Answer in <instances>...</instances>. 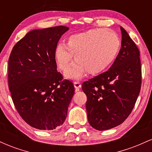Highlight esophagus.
Masks as SVG:
<instances>
[{"label": "esophagus", "mask_w": 152, "mask_h": 152, "mask_svg": "<svg viewBox=\"0 0 152 152\" xmlns=\"http://www.w3.org/2000/svg\"><path fill=\"white\" fill-rule=\"evenodd\" d=\"M74 87L76 88V91H79V88L81 87V84L79 81H75L74 83Z\"/></svg>", "instance_id": "obj_1"}]
</instances>
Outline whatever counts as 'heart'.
Segmentation results:
<instances>
[{"label":"heart","instance_id":"1","mask_svg":"<svg viewBox=\"0 0 152 152\" xmlns=\"http://www.w3.org/2000/svg\"><path fill=\"white\" fill-rule=\"evenodd\" d=\"M121 42L116 33L106 28L91 29L71 35L66 43H59L54 51L58 68L66 71L74 56L76 63L66 73V76L78 79L85 71L99 74L112 64L119 50Z\"/></svg>","mask_w":152,"mask_h":152}]
</instances>
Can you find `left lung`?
<instances>
[{
    "label": "left lung",
    "mask_w": 152,
    "mask_h": 152,
    "mask_svg": "<svg viewBox=\"0 0 152 152\" xmlns=\"http://www.w3.org/2000/svg\"><path fill=\"white\" fill-rule=\"evenodd\" d=\"M121 48L106 72L83 82L88 121L96 130H108L123 123L133 110L142 84L140 53L123 28Z\"/></svg>",
    "instance_id": "left-lung-1"
}]
</instances>
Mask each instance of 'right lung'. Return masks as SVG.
Segmentation results:
<instances>
[{"instance_id":"right-lung-1","label":"right lung","mask_w":152,"mask_h":152,"mask_svg":"<svg viewBox=\"0 0 152 152\" xmlns=\"http://www.w3.org/2000/svg\"><path fill=\"white\" fill-rule=\"evenodd\" d=\"M69 27L31 31L12 49L8 87L15 109L34 128L53 130L65 121L74 94L69 80L57 71L54 51Z\"/></svg>"}]
</instances>
